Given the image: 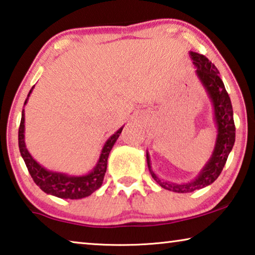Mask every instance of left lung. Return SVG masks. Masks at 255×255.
<instances>
[{
	"label": "left lung",
	"mask_w": 255,
	"mask_h": 255,
	"mask_svg": "<svg viewBox=\"0 0 255 255\" xmlns=\"http://www.w3.org/2000/svg\"><path fill=\"white\" fill-rule=\"evenodd\" d=\"M190 57L192 63L194 64L195 73H197L199 80L202 86L205 87L208 93L210 101L213 103L214 109V121H215L217 128V135L215 147H214L213 154L208 160L205 167L201 169L195 179L189 183H171L168 180H163L153 171L150 165V158L148 152L146 153L147 165H148L149 172L158 185L163 189L177 193H189L195 190L202 189L213 184L222 172L227 158L230 154L232 147L235 145L236 138V128L234 122V112H232L231 100L224 87L222 79L220 78L219 70L204 55L190 51Z\"/></svg>",
	"instance_id": "left-lung-1"
}]
</instances>
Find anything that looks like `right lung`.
<instances>
[{"label": "right lung", "instance_id": "obj_1", "mask_svg": "<svg viewBox=\"0 0 255 255\" xmlns=\"http://www.w3.org/2000/svg\"><path fill=\"white\" fill-rule=\"evenodd\" d=\"M33 86L28 95L25 100L24 106L27 103V100L31 95ZM124 127L117 130L110 138L107 140L103 145L100 157H99L98 163L95 164L93 170L82 176H71L64 172L51 171L43 168L41 164L38 163L26 148L25 145V113L24 109L21 112V121L19 125V131H18V145H19V152L21 157L26 164L29 175L34 180V183L41 189L45 193L55 195V197L61 199H83L91 195L93 192L100 189L105 173L107 170V162L108 156L113 146L115 145L116 140L119 139L122 130Z\"/></svg>", "mask_w": 255, "mask_h": 255}]
</instances>
